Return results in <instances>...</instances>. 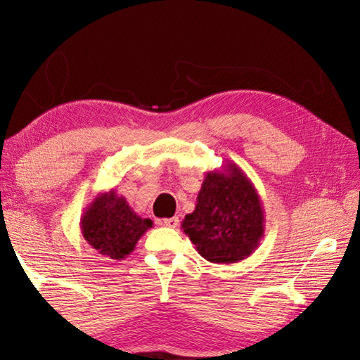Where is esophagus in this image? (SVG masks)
I'll return each mask as SVG.
<instances>
[{
	"mask_svg": "<svg viewBox=\"0 0 360 360\" xmlns=\"http://www.w3.org/2000/svg\"><path fill=\"white\" fill-rule=\"evenodd\" d=\"M164 226L165 227H172V229H174V227H178V224H179V218L178 217H173V218H165L164 221Z\"/></svg>",
	"mask_w": 360,
	"mask_h": 360,
	"instance_id": "obj_1",
	"label": "esophagus"
}]
</instances>
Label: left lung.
Masks as SVG:
<instances>
[{
	"label": "left lung",
	"instance_id": "1",
	"mask_svg": "<svg viewBox=\"0 0 360 360\" xmlns=\"http://www.w3.org/2000/svg\"><path fill=\"white\" fill-rule=\"evenodd\" d=\"M182 231L210 263L231 264L250 257L264 236V210L255 186L235 162L205 173L196 207Z\"/></svg>",
	"mask_w": 360,
	"mask_h": 360
}]
</instances>
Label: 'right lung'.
<instances>
[{
  "mask_svg": "<svg viewBox=\"0 0 360 360\" xmlns=\"http://www.w3.org/2000/svg\"><path fill=\"white\" fill-rule=\"evenodd\" d=\"M151 227L153 221L141 218L114 190L98 193L80 218L83 238L96 252L111 259H124L131 254Z\"/></svg>",
  "mask_w": 360,
  "mask_h": 360,
  "instance_id": "right-lung-1",
  "label": "right lung"
}]
</instances>
